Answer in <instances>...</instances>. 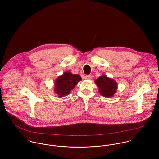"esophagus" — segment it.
Segmentation results:
<instances>
[{
  "mask_svg": "<svg viewBox=\"0 0 159 159\" xmlns=\"http://www.w3.org/2000/svg\"><path fill=\"white\" fill-rule=\"evenodd\" d=\"M84 78L86 80H90V79H92V77H91V75H85L84 77Z\"/></svg>",
  "mask_w": 159,
  "mask_h": 159,
  "instance_id": "esophagus-1",
  "label": "esophagus"
}]
</instances>
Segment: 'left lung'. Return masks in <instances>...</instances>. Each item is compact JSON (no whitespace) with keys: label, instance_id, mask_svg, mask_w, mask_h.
<instances>
[{"label":"left lung","instance_id":"obj_1","mask_svg":"<svg viewBox=\"0 0 159 159\" xmlns=\"http://www.w3.org/2000/svg\"><path fill=\"white\" fill-rule=\"evenodd\" d=\"M95 83L99 87L100 94L106 98H111L115 95L118 89L117 82L105 75L100 76L95 80Z\"/></svg>","mask_w":159,"mask_h":159}]
</instances>
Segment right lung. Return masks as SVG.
Listing matches in <instances>:
<instances>
[{"mask_svg":"<svg viewBox=\"0 0 159 159\" xmlns=\"http://www.w3.org/2000/svg\"><path fill=\"white\" fill-rule=\"evenodd\" d=\"M82 80L78 74H72L70 71L65 72L62 75L59 76L55 81L54 93L59 98L69 94L71 90Z\"/></svg>","mask_w":159,"mask_h":159,"instance_id":"1","label":"right lung"}]
</instances>
